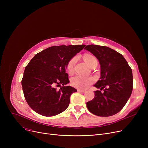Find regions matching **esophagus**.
<instances>
[{
	"instance_id": "1",
	"label": "esophagus",
	"mask_w": 148,
	"mask_h": 148,
	"mask_svg": "<svg viewBox=\"0 0 148 148\" xmlns=\"http://www.w3.org/2000/svg\"><path fill=\"white\" fill-rule=\"evenodd\" d=\"M77 92H86V90H82V89H77Z\"/></svg>"
}]
</instances>
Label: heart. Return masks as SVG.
Here are the masks:
<instances>
[{"label": "heart", "instance_id": "obj_1", "mask_svg": "<svg viewBox=\"0 0 148 148\" xmlns=\"http://www.w3.org/2000/svg\"><path fill=\"white\" fill-rule=\"evenodd\" d=\"M83 59L89 66L92 64L95 63V62H97V58L94 56L92 55V54H84ZM75 60V58H73L68 62L66 66V70L68 73H71L73 71ZM93 82H94V79L92 77H84L80 75H77L72 77L71 79V83L73 86L82 89L87 88L91 84L93 83Z\"/></svg>", "mask_w": 148, "mask_h": 148}]
</instances>
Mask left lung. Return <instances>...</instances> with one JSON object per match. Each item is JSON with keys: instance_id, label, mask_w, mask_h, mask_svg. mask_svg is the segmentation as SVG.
Instances as JSON below:
<instances>
[{"instance_id": "left-lung-1", "label": "left lung", "mask_w": 148, "mask_h": 148, "mask_svg": "<svg viewBox=\"0 0 148 148\" xmlns=\"http://www.w3.org/2000/svg\"><path fill=\"white\" fill-rule=\"evenodd\" d=\"M84 49L98 59L101 68L100 79L94 85L100 90L94 91V99L86 103L89 111L103 117L118 113L133 90L131 68L121 54L107 47L91 44Z\"/></svg>"}]
</instances>
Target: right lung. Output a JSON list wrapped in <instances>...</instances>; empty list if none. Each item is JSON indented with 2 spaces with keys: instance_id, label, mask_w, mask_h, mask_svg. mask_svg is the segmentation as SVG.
<instances>
[{
  "instance_id": "right-lung-1",
  "label": "right lung",
  "mask_w": 148,
  "mask_h": 148,
  "mask_svg": "<svg viewBox=\"0 0 148 148\" xmlns=\"http://www.w3.org/2000/svg\"><path fill=\"white\" fill-rule=\"evenodd\" d=\"M84 47L52 46L30 60L25 68L21 85L25 99L33 110L48 117L66 109L70 96L77 90L65 86L69 82L66 68L68 62ZM59 86L58 90L56 87Z\"/></svg>"
}]
</instances>
